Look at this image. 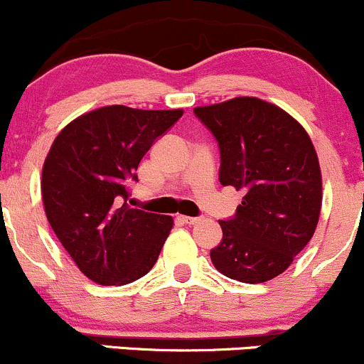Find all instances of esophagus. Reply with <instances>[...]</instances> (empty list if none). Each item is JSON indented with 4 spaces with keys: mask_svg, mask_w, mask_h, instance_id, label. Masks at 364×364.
Instances as JSON below:
<instances>
[{
    "mask_svg": "<svg viewBox=\"0 0 364 364\" xmlns=\"http://www.w3.org/2000/svg\"><path fill=\"white\" fill-rule=\"evenodd\" d=\"M182 222L183 224H187V225H196V224H199V222H201V218L199 217H186V215H182Z\"/></svg>",
    "mask_w": 364,
    "mask_h": 364,
    "instance_id": "34e87169",
    "label": "esophagus"
}]
</instances>
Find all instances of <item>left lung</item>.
Listing matches in <instances>:
<instances>
[{"label": "left lung", "mask_w": 364, "mask_h": 364, "mask_svg": "<svg viewBox=\"0 0 364 364\" xmlns=\"http://www.w3.org/2000/svg\"><path fill=\"white\" fill-rule=\"evenodd\" d=\"M194 114L218 142L220 183L245 193L236 215L218 222L224 236L210 252L215 269L250 284L279 276L311 241L321 213V168L307 132L257 97Z\"/></svg>", "instance_id": "8db88e82"}]
</instances>
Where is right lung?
I'll list each match as a JSON object with an SVG mask.
<instances>
[{"label": "right lung", "instance_id": "right-lung-1", "mask_svg": "<svg viewBox=\"0 0 364 364\" xmlns=\"http://www.w3.org/2000/svg\"><path fill=\"white\" fill-rule=\"evenodd\" d=\"M182 109L107 105L80 116L53 140L43 165L46 218L65 252L93 283L121 287L158 260L173 218L132 208L128 186L154 140Z\"/></svg>", "mask_w": 364, "mask_h": 364}]
</instances>
